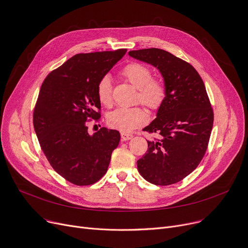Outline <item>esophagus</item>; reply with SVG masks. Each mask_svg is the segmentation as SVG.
Returning <instances> with one entry per match:
<instances>
[{
	"mask_svg": "<svg viewBox=\"0 0 248 248\" xmlns=\"http://www.w3.org/2000/svg\"><path fill=\"white\" fill-rule=\"evenodd\" d=\"M132 137H133L132 134H129V133H126V132H121V138H122L123 141L130 140Z\"/></svg>",
	"mask_w": 248,
	"mask_h": 248,
	"instance_id": "obj_1",
	"label": "esophagus"
}]
</instances>
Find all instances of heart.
<instances>
[{"mask_svg":"<svg viewBox=\"0 0 248 248\" xmlns=\"http://www.w3.org/2000/svg\"><path fill=\"white\" fill-rule=\"evenodd\" d=\"M124 78L138 89L137 100L150 110H157L163 104L166 90L163 82L159 79H153L151 70L140 63L128 64L122 71ZM98 98L102 104L110 106L112 103V85L110 76L106 75L98 83ZM147 115L142 108H117L107 117L108 125L113 128L130 132L146 121Z\"/></svg>","mask_w":248,"mask_h":248,"instance_id":"obj_1","label":"heart"}]
</instances>
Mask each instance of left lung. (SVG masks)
I'll return each mask as SVG.
<instances>
[{
	"label": "left lung",
	"instance_id": "left-lung-1",
	"mask_svg": "<svg viewBox=\"0 0 248 248\" xmlns=\"http://www.w3.org/2000/svg\"><path fill=\"white\" fill-rule=\"evenodd\" d=\"M161 74L166 95L156 118L143 130L160 135L147 141L148 150L137 161L142 177L155 185L181 181L200 163L213 126V111L204 83L189 63L162 49L130 51Z\"/></svg>",
	"mask_w": 248,
	"mask_h": 248
}]
</instances>
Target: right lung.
<instances>
[{
	"instance_id": "right-lung-1",
	"label": "right lung",
	"mask_w": 248,
	"mask_h": 248,
	"mask_svg": "<svg viewBox=\"0 0 248 248\" xmlns=\"http://www.w3.org/2000/svg\"><path fill=\"white\" fill-rule=\"evenodd\" d=\"M127 52L77 54L52 71L43 82L33 123L40 146L53 169L67 181L83 186L107 172L120 133L101 128L92 135L87 121L98 119L97 86Z\"/></svg>"
}]
</instances>
